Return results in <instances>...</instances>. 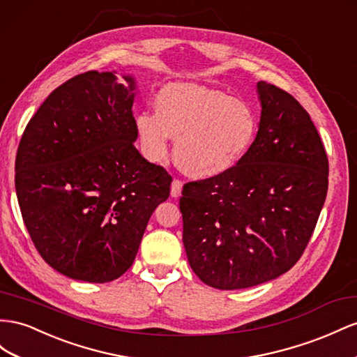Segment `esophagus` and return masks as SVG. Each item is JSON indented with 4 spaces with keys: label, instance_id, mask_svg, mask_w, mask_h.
I'll return each instance as SVG.
<instances>
[{
    "label": "esophagus",
    "instance_id": "esophagus-1",
    "mask_svg": "<svg viewBox=\"0 0 357 357\" xmlns=\"http://www.w3.org/2000/svg\"><path fill=\"white\" fill-rule=\"evenodd\" d=\"M181 189H183V181L178 178H174L171 183V197L172 198H177L181 194Z\"/></svg>",
    "mask_w": 357,
    "mask_h": 357
}]
</instances>
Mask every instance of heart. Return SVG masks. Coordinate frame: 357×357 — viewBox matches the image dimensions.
I'll list each match as a JSON object with an SVG mask.
<instances>
[{
  "label": "heart",
  "mask_w": 357,
  "mask_h": 357,
  "mask_svg": "<svg viewBox=\"0 0 357 357\" xmlns=\"http://www.w3.org/2000/svg\"><path fill=\"white\" fill-rule=\"evenodd\" d=\"M257 114L248 102L192 82H172L158 91L155 114L141 112L135 130L149 160L168 156L192 178H210L234 168L254 141Z\"/></svg>",
  "instance_id": "1"
}]
</instances>
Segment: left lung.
<instances>
[{
  "instance_id": "left-lung-1",
  "label": "left lung",
  "mask_w": 357,
  "mask_h": 357,
  "mask_svg": "<svg viewBox=\"0 0 357 357\" xmlns=\"http://www.w3.org/2000/svg\"><path fill=\"white\" fill-rule=\"evenodd\" d=\"M261 119L234 168L183 186V245L192 271L219 290L263 284L302 257L323 208L329 160L291 94L257 84Z\"/></svg>"
}]
</instances>
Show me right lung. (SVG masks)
I'll return each mask as SVG.
<instances>
[{"mask_svg":"<svg viewBox=\"0 0 357 357\" xmlns=\"http://www.w3.org/2000/svg\"><path fill=\"white\" fill-rule=\"evenodd\" d=\"M90 70L55 89L26 124L15 163L24 224L56 272L120 278L172 177L135 149V79Z\"/></svg>","mask_w":357,"mask_h":357,"instance_id":"1","label":"right lung"}]
</instances>
